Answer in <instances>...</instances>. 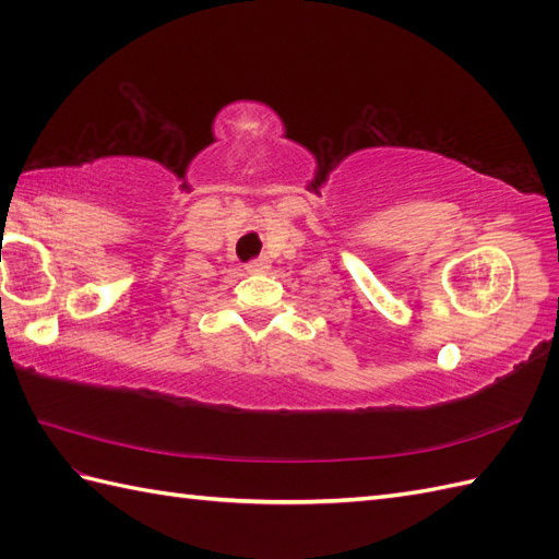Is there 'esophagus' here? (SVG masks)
I'll use <instances>...</instances> for the list:
<instances>
[{"label":"esophagus","mask_w":559,"mask_h":559,"mask_svg":"<svg viewBox=\"0 0 559 559\" xmlns=\"http://www.w3.org/2000/svg\"><path fill=\"white\" fill-rule=\"evenodd\" d=\"M269 269V259H264V257H259V259H252L247 264V271L249 273H264Z\"/></svg>","instance_id":"esophagus-1"}]
</instances>
